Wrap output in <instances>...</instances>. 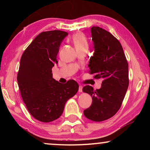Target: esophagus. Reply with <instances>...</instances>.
I'll return each instance as SVG.
<instances>
[{"instance_id":"1","label":"esophagus","mask_w":150,"mask_h":150,"mask_svg":"<svg viewBox=\"0 0 150 150\" xmlns=\"http://www.w3.org/2000/svg\"><path fill=\"white\" fill-rule=\"evenodd\" d=\"M79 92H83V86L80 85L79 88Z\"/></svg>"}]
</instances>
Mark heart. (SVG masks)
Segmentation results:
<instances>
[{
	"instance_id": "heart-1",
	"label": "heart",
	"mask_w": 150,
	"mask_h": 150,
	"mask_svg": "<svg viewBox=\"0 0 150 150\" xmlns=\"http://www.w3.org/2000/svg\"><path fill=\"white\" fill-rule=\"evenodd\" d=\"M72 42L76 50L83 48H87L88 46L87 38L83 33H76L72 37Z\"/></svg>"
}]
</instances>
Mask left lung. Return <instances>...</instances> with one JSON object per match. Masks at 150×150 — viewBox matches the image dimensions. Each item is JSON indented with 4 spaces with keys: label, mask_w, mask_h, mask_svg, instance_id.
Segmentation results:
<instances>
[{
    "label": "left lung",
    "mask_w": 150,
    "mask_h": 150,
    "mask_svg": "<svg viewBox=\"0 0 150 150\" xmlns=\"http://www.w3.org/2000/svg\"><path fill=\"white\" fill-rule=\"evenodd\" d=\"M91 32L94 53L89 71L103 81L99 89L89 85L83 87L92 97L91 105L84 115L93 122H102L114 116L122 106L129 85L128 63L120 42L110 33L98 26H93Z\"/></svg>",
    "instance_id": "obj_1"
}]
</instances>
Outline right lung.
<instances>
[{
    "mask_svg": "<svg viewBox=\"0 0 150 150\" xmlns=\"http://www.w3.org/2000/svg\"><path fill=\"white\" fill-rule=\"evenodd\" d=\"M67 35V32L59 30L41 33L20 59L17 76L20 94L28 112L40 122L58 119L66 102L79 91L74 80L62 84L52 78V68L58 63L59 46Z\"/></svg>",
    "mask_w": 150,
    "mask_h": 150,
    "instance_id": "add662e5",
    "label": "right lung"
}]
</instances>
